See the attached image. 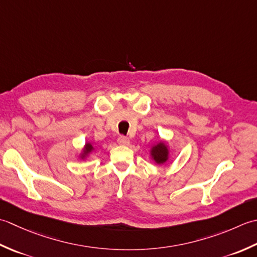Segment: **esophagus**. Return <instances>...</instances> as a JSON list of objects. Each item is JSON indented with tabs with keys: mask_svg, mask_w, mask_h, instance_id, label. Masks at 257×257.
<instances>
[{
	"mask_svg": "<svg viewBox=\"0 0 257 257\" xmlns=\"http://www.w3.org/2000/svg\"><path fill=\"white\" fill-rule=\"evenodd\" d=\"M117 142H118V144H121V145H127L130 143V140H128V138H126V136L121 135V136H118Z\"/></svg>",
	"mask_w": 257,
	"mask_h": 257,
	"instance_id": "obj_1",
	"label": "esophagus"
}]
</instances>
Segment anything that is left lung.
<instances>
[{"label": "left lung", "instance_id": "1", "mask_svg": "<svg viewBox=\"0 0 257 257\" xmlns=\"http://www.w3.org/2000/svg\"><path fill=\"white\" fill-rule=\"evenodd\" d=\"M167 155H169V152H167L166 145H164L163 143H159L152 149V156H153L156 163H164L167 160Z\"/></svg>", "mask_w": 257, "mask_h": 257}]
</instances>
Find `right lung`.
<instances>
[{
    "mask_svg": "<svg viewBox=\"0 0 257 257\" xmlns=\"http://www.w3.org/2000/svg\"><path fill=\"white\" fill-rule=\"evenodd\" d=\"M93 150V146L91 144H86L85 146V153H88V152Z\"/></svg>",
    "mask_w": 257,
    "mask_h": 257,
    "instance_id": "right-lung-1",
    "label": "right lung"
}]
</instances>
